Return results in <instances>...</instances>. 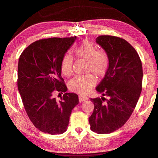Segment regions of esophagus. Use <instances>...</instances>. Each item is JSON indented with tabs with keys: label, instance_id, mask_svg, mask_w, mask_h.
<instances>
[{
	"label": "esophagus",
	"instance_id": "esophagus-1",
	"mask_svg": "<svg viewBox=\"0 0 158 158\" xmlns=\"http://www.w3.org/2000/svg\"><path fill=\"white\" fill-rule=\"evenodd\" d=\"M88 99V97H85V96H82V95H79V101L80 102H84L85 100Z\"/></svg>",
	"mask_w": 158,
	"mask_h": 158
}]
</instances>
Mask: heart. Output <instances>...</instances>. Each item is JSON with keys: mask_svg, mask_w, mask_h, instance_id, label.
<instances>
[{"mask_svg": "<svg viewBox=\"0 0 158 158\" xmlns=\"http://www.w3.org/2000/svg\"><path fill=\"white\" fill-rule=\"evenodd\" d=\"M75 55L87 61L86 73H92L97 78H102L106 74L110 64V59L106 52L97 50V47L88 41L82 42L74 50ZM73 58L70 54L63 56L60 64L61 73L70 76L73 73ZM96 84V80L92 74L77 75L70 80L68 88L74 93L86 94Z\"/></svg>", "mask_w": 158, "mask_h": 158, "instance_id": "obj_1", "label": "heart"}]
</instances>
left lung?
Wrapping results in <instances>:
<instances>
[{
	"label": "left lung",
	"instance_id": "1",
	"mask_svg": "<svg viewBox=\"0 0 158 158\" xmlns=\"http://www.w3.org/2000/svg\"><path fill=\"white\" fill-rule=\"evenodd\" d=\"M96 43L110 59L107 73L96 88L108 99H90L94 108L89 123L93 132L107 134L123 127L133 113L142 92V65L136 50L124 39L102 35Z\"/></svg>",
	"mask_w": 158,
	"mask_h": 158
}]
</instances>
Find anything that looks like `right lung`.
<instances>
[{
    "label": "right lung",
    "instance_id": "right-lung-1",
    "mask_svg": "<svg viewBox=\"0 0 158 158\" xmlns=\"http://www.w3.org/2000/svg\"><path fill=\"white\" fill-rule=\"evenodd\" d=\"M77 36L50 38L32 43L19 57L18 89L25 111L34 127L45 133L66 131L73 109L79 104L78 95L66 93L61 77L62 57ZM56 92L64 94L57 102Z\"/></svg>",
    "mask_w": 158,
    "mask_h": 158
}]
</instances>
